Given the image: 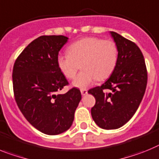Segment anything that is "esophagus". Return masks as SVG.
I'll return each instance as SVG.
<instances>
[{"instance_id":"esophagus-1","label":"esophagus","mask_w":159,"mask_h":159,"mask_svg":"<svg viewBox=\"0 0 159 159\" xmlns=\"http://www.w3.org/2000/svg\"><path fill=\"white\" fill-rule=\"evenodd\" d=\"M88 91L86 90V89H81V95H85L87 94Z\"/></svg>"}]
</instances>
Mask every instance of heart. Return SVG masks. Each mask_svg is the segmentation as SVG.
I'll return each mask as SVG.
<instances>
[{"label":"heart","instance_id":"b5f03b06","mask_svg":"<svg viewBox=\"0 0 159 159\" xmlns=\"http://www.w3.org/2000/svg\"><path fill=\"white\" fill-rule=\"evenodd\" d=\"M68 54L58 55L57 63L59 70L68 79H74L81 65V72L73 85L85 89L95 80L106 79L112 74L118 61V50L112 40L96 37L83 38L74 41L67 48Z\"/></svg>","mask_w":159,"mask_h":159}]
</instances>
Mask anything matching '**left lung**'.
Segmentation results:
<instances>
[{
  "instance_id": "left-lung-1",
  "label": "left lung",
  "mask_w": 159,
  "mask_h": 159,
  "mask_svg": "<svg viewBox=\"0 0 159 159\" xmlns=\"http://www.w3.org/2000/svg\"><path fill=\"white\" fill-rule=\"evenodd\" d=\"M110 34L118 50L115 68L104 84L88 91L96 100L92 118L105 129L120 128L133 117L147 84L146 63L139 46L115 32Z\"/></svg>"
}]
</instances>
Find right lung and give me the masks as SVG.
<instances>
[{
  "mask_svg": "<svg viewBox=\"0 0 159 159\" xmlns=\"http://www.w3.org/2000/svg\"><path fill=\"white\" fill-rule=\"evenodd\" d=\"M67 41L62 35L41 36L29 44L13 66L16 104L27 121L45 134H59L70 129L81 99L75 87L58 94L69 85L57 63L59 51Z\"/></svg>",
  "mask_w": 159,
  "mask_h": 159,
  "instance_id": "obj_1",
  "label": "right lung"
}]
</instances>
